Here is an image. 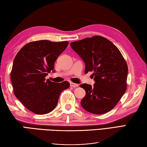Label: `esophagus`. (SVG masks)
I'll list each match as a JSON object with an SVG mask.
<instances>
[{
    "instance_id": "esophagus-1",
    "label": "esophagus",
    "mask_w": 147,
    "mask_h": 147,
    "mask_svg": "<svg viewBox=\"0 0 147 147\" xmlns=\"http://www.w3.org/2000/svg\"><path fill=\"white\" fill-rule=\"evenodd\" d=\"M70 86L73 88H75V87H78V84H75V83H73V82H71L70 83Z\"/></svg>"
}]
</instances>
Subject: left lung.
<instances>
[{
  "instance_id": "left-lung-1",
  "label": "left lung",
  "mask_w": 147,
  "mask_h": 147,
  "mask_svg": "<svg viewBox=\"0 0 147 147\" xmlns=\"http://www.w3.org/2000/svg\"><path fill=\"white\" fill-rule=\"evenodd\" d=\"M85 63V73L94 72V86L86 91L80 104L89 113L101 115L112 110L126 90L128 69L122 53L108 39L94 36L70 44Z\"/></svg>"
}]
</instances>
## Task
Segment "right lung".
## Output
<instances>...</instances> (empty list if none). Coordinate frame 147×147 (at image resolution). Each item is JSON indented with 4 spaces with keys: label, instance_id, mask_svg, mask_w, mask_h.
I'll list each match as a JSON object with an SVG mask.
<instances>
[{
    "label": "right lung",
    "instance_id": "right-lung-1",
    "mask_svg": "<svg viewBox=\"0 0 147 147\" xmlns=\"http://www.w3.org/2000/svg\"><path fill=\"white\" fill-rule=\"evenodd\" d=\"M67 41L47 40L31 42L18 52L13 62L11 82L15 96L28 110L44 115L56 107L63 90L69 87L67 81L53 82L45 77L55 72L54 63L68 46Z\"/></svg>",
    "mask_w": 147,
    "mask_h": 147
}]
</instances>
